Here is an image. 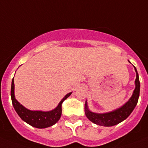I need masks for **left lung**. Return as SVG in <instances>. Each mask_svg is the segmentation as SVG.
<instances>
[{"label": "left lung", "mask_w": 148, "mask_h": 148, "mask_svg": "<svg viewBox=\"0 0 148 148\" xmlns=\"http://www.w3.org/2000/svg\"><path fill=\"white\" fill-rule=\"evenodd\" d=\"M130 62V61H129ZM136 72V79L135 80L136 88L133 91V95L131 96L129 101L124 103L120 108L112 112L106 113H95L90 111L87 105V101L85 103V113L86 117L94 124L103 127H112L119 124L124 120H125L133 111L138 103V97L140 92V82L138 74L137 72L136 67L134 66Z\"/></svg>", "instance_id": "left-lung-1"}]
</instances>
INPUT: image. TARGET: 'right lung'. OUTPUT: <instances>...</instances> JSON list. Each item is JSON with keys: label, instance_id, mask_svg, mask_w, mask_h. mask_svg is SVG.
Instances as JSON below:
<instances>
[{"label": "right lung", "instance_id": "obj_1", "mask_svg": "<svg viewBox=\"0 0 148 148\" xmlns=\"http://www.w3.org/2000/svg\"><path fill=\"white\" fill-rule=\"evenodd\" d=\"M14 89H15V85H14L13 77L12 80V86H11V98H12V103L14 109L19 117L24 121L27 123L32 127L39 128V129L49 127L51 126L56 124V122L60 120L62 115V104L65 99L68 98L72 93V92H70L67 94L54 110L47 112L32 111L22 106L15 99Z\"/></svg>", "mask_w": 148, "mask_h": 148}]
</instances>
